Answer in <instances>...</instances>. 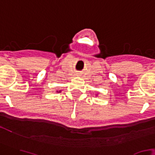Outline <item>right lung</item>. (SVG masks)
I'll use <instances>...</instances> for the list:
<instances>
[{
  "label": "right lung",
  "mask_w": 155,
  "mask_h": 155,
  "mask_svg": "<svg viewBox=\"0 0 155 155\" xmlns=\"http://www.w3.org/2000/svg\"><path fill=\"white\" fill-rule=\"evenodd\" d=\"M61 91H57V92H61Z\"/></svg>",
  "instance_id": "add662e5"
}]
</instances>
